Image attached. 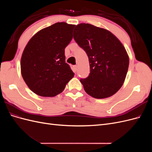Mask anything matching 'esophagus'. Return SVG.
<instances>
[{
  "label": "esophagus",
  "instance_id": "34e87169",
  "mask_svg": "<svg viewBox=\"0 0 152 152\" xmlns=\"http://www.w3.org/2000/svg\"><path fill=\"white\" fill-rule=\"evenodd\" d=\"M77 70V65H73V71L74 72H76Z\"/></svg>",
  "mask_w": 152,
  "mask_h": 152
}]
</instances>
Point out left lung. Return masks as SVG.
I'll return each instance as SVG.
<instances>
[{
  "label": "left lung",
  "mask_w": 152,
  "mask_h": 152,
  "mask_svg": "<svg viewBox=\"0 0 152 152\" xmlns=\"http://www.w3.org/2000/svg\"><path fill=\"white\" fill-rule=\"evenodd\" d=\"M73 39L89 58L90 73L80 82L92 97H110L121 89L128 70V55L122 43L111 32L89 23L73 30Z\"/></svg>",
  "instance_id": "8db88e82"
}]
</instances>
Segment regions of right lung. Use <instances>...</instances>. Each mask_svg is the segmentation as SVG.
Wrapping results in <instances>:
<instances>
[{
	"label": "right lung",
	"instance_id": "add662e5",
	"mask_svg": "<svg viewBox=\"0 0 152 152\" xmlns=\"http://www.w3.org/2000/svg\"><path fill=\"white\" fill-rule=\"evenodd\" d=\"M74 27L65 22L56 23L40 30L26 45L21 59V75L36 94L56 96L74 76L65 56Z\"/></svg>",
	"mask_w": 152,
	"mask_h": 152
}]
</instances>
